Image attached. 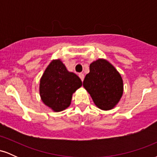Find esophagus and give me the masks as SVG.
<instances>
[{
    "mask_svg": "<svg viewBox=\"0 0 157 157\" xmlns=\"http://www.w3.org/2000/svg\"><path fill=\"white\" fill-rule=\"evenodd\" d=\"M79 77H80V78L81 79V80L83 81V80H84V77H85V75H83V74H82V73L79 74Z\"/></svg>",
    "mask_w": 157,
    "mask_h": 157,
    "instance_id": "esophagus-1",
    "label": "esophagus"
}]
</instances>
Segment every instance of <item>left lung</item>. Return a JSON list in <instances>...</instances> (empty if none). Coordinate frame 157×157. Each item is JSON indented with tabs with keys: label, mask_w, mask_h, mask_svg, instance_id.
<instances>
[{
	"label": "left lung",
	"mask_w": 157,
	"mask_h": 157,
	"mask_svg": "<svg viewBox=\"0 0 157 157\" xmlns=\"http://www.w3.org/2000/svg\"><path fill=\"white\" fill-rule=\"evenodd\" d=\"M90 71L83 81V87L89 93L99 109H113L123 93V82L120 74L112 64L98 59L90 64Z\"/></svg>",
	"instance_id": "left-lung-1"
}]
</instances>
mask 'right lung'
Returning a JSON list of instances; mask_svg holds the SVG:
<instances>
[{
	"instance_id": "add662e5",
	"label": "right lung",
	"mask_w": 157,
	"mask_h": 157,
	"mask_svg": "<svg viewBox=\"0 0 157 157\" xmlns=\"http://www.w3.org/2000/svg\"><path fill=\"white\" fill-rule=\"evenodd\" d=\"M81 86L80 77L69 72L60 59L54 60L40 80V95L45 105L59 112L70 105L73 93Z\"/></svg>"
}]
</instances>
